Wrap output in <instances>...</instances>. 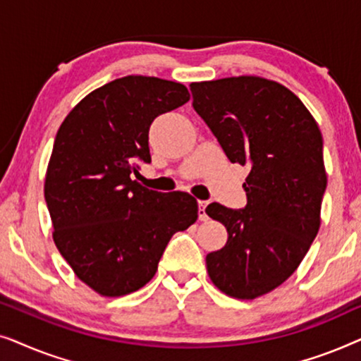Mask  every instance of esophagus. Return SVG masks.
<instances>
[{
    "label": "esophagus",
    "instance_id": "esophagus-1",
    "mask_svg": "<svg viewBox=\"0 0 361 361\" xmlns=\"http://www.w3.org/2000/svg\"><path fill=\"white\" fill-rule=\"evenodd\" d=\"M207 205H209V202L205 200H199V220L205 221L207 219H209V215H207Z\"/></svg>",
    "mask_w": 361,
    "mask_h": 361
}]
</instances>
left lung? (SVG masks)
I'll use <instances>...</instances> for the list:
<instances>
[{"instance_id":"8db88e82","label":"left lung","mask_w":361,"mask_h":361,"mask_svg":"<svg viewBox=\"0 0 361 361\" xmlns=\"http://www.w3.org/2000/svg\"><path fill=\"white\" fill-rule=\"evenodd\" d=\"M190 92L226 157L250 167L245 209H205L228 231L224 248L207 255V271L230 298L256 299L298 269L317 236L327 187L322 133L304 103L268 78L194 82Z\"/></svg>"}]
</instances>
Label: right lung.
Masks as SVG:
<instances>
[{"label":"right lung","instance_id":"add662e5","mask_svg":"<svg viewBox=\"0 0 361 361\" xmlns=\"http://www.w3.org/2000/svg\"><path fill=\"white\" fill-rule=\"evenodd\" d=\"M189 100L182 83L128 75L88 93L59 128L44 182L52 238L100 295L120 298L149 283L172 235L199 216L192 195L131 179L137 161L151 162L154 118Z\"/></svg>","mask_w":361,"mask_h":361}]
</instances>
